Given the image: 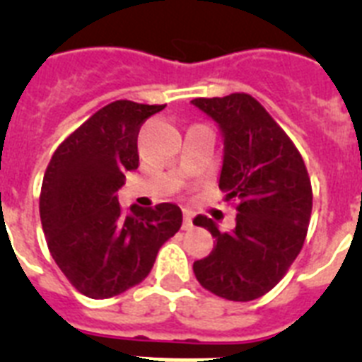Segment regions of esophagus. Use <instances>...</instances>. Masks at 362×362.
I'll list each match as a JSON object with an SVG mask.
<instances>
[{"label": "esophagus", "mask_w": 362, "mask_h": 362, "mask_svg": "<svg viewBox=\"0 0 362 362\" xmlns=\"http://www.w3.org/2000/svg\"><path fill=\"white\" fill-rule=\"evenodd\" d=\"M192 228H194V223H192V216H190V212H185L183 230H192Z\"/></svg>", "instance_id": "1"}]
</instances>
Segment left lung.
Wrapping results in <instances>:
<instances>
[{
  "label": "left lung",
  "mask_w": 362,
  "mask_h": 362,
  "mask_svg": "<svg viewBox=\"0 0 362 362\" xmlns=\"http://www.w3.org/2000/svg\"><path fill=\"white\" fill-rule=\"evenodd\" d=\"M223 137L219 188L238 197V217L221 232L210 217H194L216 238L209 257L194 263L201 286L228 300L270 292L299 255L312 214V185L300 153L272 116L248 94L197 98Z\"/></svg>",
  "instance_id": "obj_1"
}]
</instances>
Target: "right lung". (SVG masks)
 Segmentation results:
<instances>
[{"instance_id":"add662e5","label":"right lung","mask_w":362,"mask_h":362,"mask_svg":"<svg viewBox=\"0 0 362 362\" xmlns=\"http://www.w3.org/2000/svg\"><path fill=\"white\" fill-rule=\"evenodd\" d=\"M165 105L114 101L57 146L43 177L40 216L47 245L66 279L86 297L108 299L141 283L159 248L175 235L177 204L130 206L117 190L139 166L137 134Z\"/></svg>"}]
</instances>
